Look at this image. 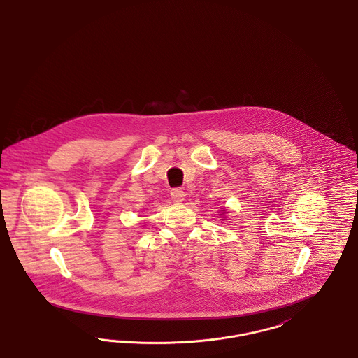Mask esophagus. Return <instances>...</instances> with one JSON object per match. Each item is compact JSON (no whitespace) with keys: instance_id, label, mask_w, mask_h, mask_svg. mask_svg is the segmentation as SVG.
<instances>
[{"instance_id":"1","label":"esophagus","mask_w":358,"mask_h":358,"mask_svg":"<svg viewBox=\"0 0 358 358\" xmlns=\"http://www.w3.org/2000/svg\"><path fill=\"white\" fill-rule=\"evenodd\" d=\"M171 199L176 203H182L185 199V192L182 189H173L171 192Z\"/></svg>"}]
</instances>
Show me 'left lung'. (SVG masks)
I'll list each match as a JSON object with an SVG mask.
<instances>
[{
    "instance_id": "8db88e82",
    "label": "left lung",
    "mask_w": 358,
    "mask_h": 358,
    "mask_svg": "<svg viewBox=\"0 0 358 358\" xmlns=\"http://www.w3.org/2000/svg\"><path fill=\"white\" fill-rule=\"evenodd\" d=\"M222 213H224V212H222Z\"/></svg>"
}]
</instances>
